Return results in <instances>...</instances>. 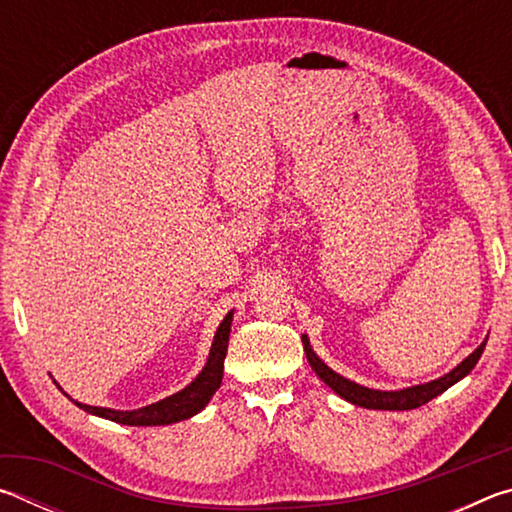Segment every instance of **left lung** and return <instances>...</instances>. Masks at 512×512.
Returning <instances> with one entry per match:
<instances>
[{
  "label": "left lung",
  "mask_w": 512,
  "mask_h": 512,
  "mask_svg": "<svg viewBox=\"0 0 512 512\" xmlns=\"http://www.w3.org/2000/svg\"><path fill=\"white\" fill-rule=\"evenodd\" d=\"M302 348H305L309 366L314 368L316 375L323 379L334 393H339L343 400H348V402L357 404V406H363V409L411 411V409H418V406H422V404L431 402L433 397H438L440 393H445L449 386H454L458 379H463L467 372H470L476 366V361L481 359L485 341L470 354V357L458 363V366L452 372H447L445 377H440L436 381H429V384H422V386L404 388V391H372V388L359 386L350 379L336 375L332 368H327L325 363L316 357L314 350H311L309 341H307V336H302Z\"/></svg>",
  "instance_id": "left-lung-1"
}]
</instances>
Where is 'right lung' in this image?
Listing matches in <instances>:
<instances>
[{"instance_id":"1","label":"right lung","mask_w":512,"mask_h":512,"mask_svg":"<svg viewBox=\"0 0 512 512\" xmlns=\"http://www.w3.org/2000/svg\"><path fill=\"white\" fill-rule=\"evenodd\" d=\"M230 325H232V314L225 316L219 329H216L210 359H207L201 375H198L192 384L183 388L180 393L167 397V400L149 404L137 411H112V409H103V406H88L81 402H74V404L81 406L83 411H88L92 415H99V418L128 424V427H155V424H171V422L192 418L194 413L201 411L203 406L212 400L216 388L221 386L223 361H225V354H228Z\"/></svg>"}]
</instances>
